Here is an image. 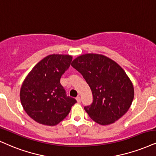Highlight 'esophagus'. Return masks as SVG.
I'll list each match as a JSON object with an SVG mask.
<instances>
[{
  "mask_svg": "<svg viewBox=\"0 0 156 156\" xmlns=\"http://www.w3.org/2000/svg\"><path fill=\"white\" fill-rule=\"evenodd\" d=\"M76 101H77V103H80V102H81V98H80V96H77V97L76 98Z\"/></svg>",
  "mask_w": 156,
  "mask_h": 156,
  "instance_id": "esophagus-1",
  "label": "esophagus"
}]
</instances>
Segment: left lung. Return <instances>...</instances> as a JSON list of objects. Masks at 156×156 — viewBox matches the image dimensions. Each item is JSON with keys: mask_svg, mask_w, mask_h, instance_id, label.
Returning a JSON list of instances; mask_svg holds the SVG:
<instances>
[{"mask_svg": "<svg viewBox=\"0 0 156 156\" xmlns=\"http://www.w3.org/2000/svg\"><path fill=\"white\" fill-rule=\"evenodd\" d=\"M72 66L92 90L93 103L84 110L94 122L111 124L127 112L134 99V87L118 63L105 55L87 53L76 58Z\"/></svg>", "mask_w": 156, "mask_h": 156, "instance_id": "8db88e82", "label": "left lung"}]
</instances>
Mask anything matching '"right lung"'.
<instances>
[{
    "label": "right lung",
    "instance_id": "add662e5",
    "mask_svg": "<svg viewBox=\"0 0 156 156\" xmlns=\"http://www.w3.org/2000/svg\"><path fill=\"white\" fill-rule=\"evenodd\" d=\"M72 61L69 55H49L37 63L25 78L20 90L24 111L40 124L55 126L67 116L76 103L60 83Z\"/></svg>",
    "mask_w": 156,
    "mask_h": 156
}]
</instances>
